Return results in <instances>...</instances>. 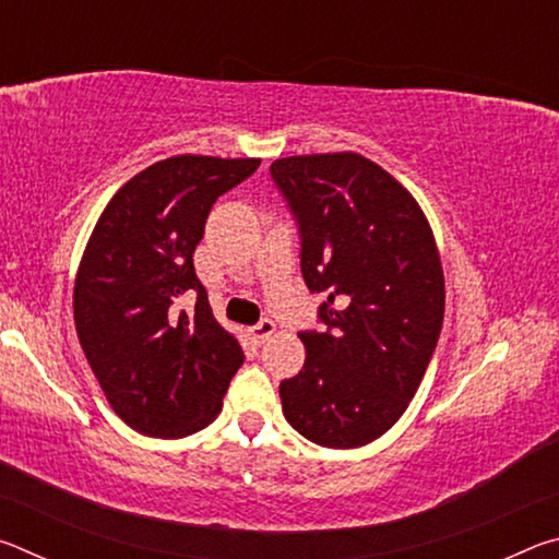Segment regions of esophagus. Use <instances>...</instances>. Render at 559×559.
I'll list each match as a JSON object with an SVG mask.
<instances>
[{"instance_id":"obj_1","label":"esophagus","mask_w":559,"mask_h":559,"mask_svg":"<svg viewBox=\"0 0 559 559\" xmlns=\"http://www.w3.org/2000/svg\"><path fill=\"white\" fill-rule=\"evenodd\" d=\"M276 333V323H273V320H269V318H263L259 325H253L251 330H249V335L253 337V343H266V340Z\"/></svg>"}]
</instances>
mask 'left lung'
I'll return each instance as SVG.
<instances>
[{
	"mask_svg": "<svg viewBox=\"0 0 559 559\" xmlns=\"http://www.w3.org/2000/svg\"><path fill=\"white\" fill-rule=\"evenodd\" d=\"M271 175L300 224V269L325 333H300L283 416L328 449L390 431L427 372L447 306L439 246L409 189L359 153L293 155Z\"/></svg>",
	"mask_w": 559,
	"mask_h": 559,
	"instance_id": "1",
	"label": "left lung"
}]
</instances>
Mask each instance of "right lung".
I'll return each mask as SVG.
<instances>
[{
    "label": "right lung",
    "mask_w": 559,
    "mask_h": 559,
    "mask_svg": "<svg viewBox=\"0 0 559 559\" xmlns=\"http://www.w3.org/2000/svg\"><path fill=\"white\" fill-rule=\"evenodd\" d=\"M259 157L175 155L122 185L98 216L75 271L73 320L103 394L130 429L182 439L219 416L243 362L214 318L192 253L216 197L257 173ZM198 293L192 317L174 310Z\"/></svg>",
    "instance_id": "obj_1"
}]
</instances>
